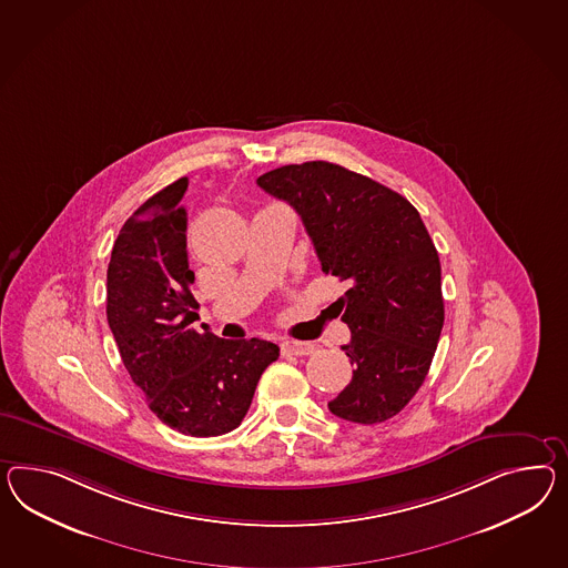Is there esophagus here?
I'll list each match as a JSON object with an SVG mask.
<instances>
[{"mask_svg":"<svg viewBox=\"0 0 568 568\" xmlns=\"http://www.w3.org/2000/svg\"><path fill=\"white\" fill-rule=\"evenodd\" d=\"M313 349L315 346L308 342H296V339L282 342V352L288 356H308V354H313Z\"/></svg>","mask_w":568,"mask_h":568,"instance_id":"obj_1","label":"esophagus"}]
</instances>
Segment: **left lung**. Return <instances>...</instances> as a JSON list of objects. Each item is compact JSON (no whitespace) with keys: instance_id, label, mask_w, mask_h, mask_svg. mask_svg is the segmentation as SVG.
I'll use <instances>...</instances> for the list:
<instances>
[{"instance_id":"left-lung-1","label":"left lung","mask_w":568,"mask_h":568,"mask_svg":"<svg viewBox=\"0 0 568 568\" xmlns=\"http://www.w3.org/2000/svg\"><path fill=\"white\" fill-rule=\"evenodd\" d=\"M303 219L321 270L348 284L337 315L352 381L327 406L337 418L378 424L420 389L445 321L437 248L399 193L334 162L286 164L257 179Z\"/></svg>"}]
</instances>
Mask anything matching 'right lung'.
<instances>
[{
	"instance_id": "1",
	"label": "right lung",
	"mask_w": 568,
	"mask_h": 568,
	"mask_svg": "<svg viewBox=\"0 0 568 568\" xmlns=\"http://www.w3.org/2000/svg\"><path fill=\"white\" fill-rule=\"evenodd\" d=\"M187 176L154 193L119 231L106 270V321L131 381L166 426L219 437L245 418L276 344L197 334L191 294Z\"/></svg>"
}]
</instances>
